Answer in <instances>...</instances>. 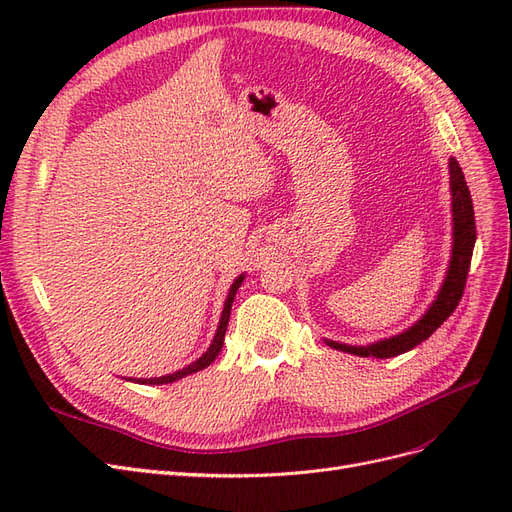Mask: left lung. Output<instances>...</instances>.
Returning <instances> with one entry per match:
<instances>
[{
    "label": "left lung",
    "mask_w": 512,
    "mask_h": 512,
    "mask_svg": "<svg viewBox=\"0 0 512 512\" xmlns=\"http://www.w3.org/2000/svg\"><path fill=\"white\" fill-rule=\"evenodd\" d=\"M448 173H451V194H453V256L436 301L431 303L425 316L416 324H412V327L404 333L382 339V342L369 344V346H346V344L331 342V339H324L331 348L350 352L356 356L391 359V356L404 354L416 348L421 342H425V339L455 312V307L463 297V288H466V280H468L472 252L476 243V222H474V207H472L468 183L455 158H451V162H448Z\"/></svg>",
    "instance_id": "8db88e82"
}]
</instances>
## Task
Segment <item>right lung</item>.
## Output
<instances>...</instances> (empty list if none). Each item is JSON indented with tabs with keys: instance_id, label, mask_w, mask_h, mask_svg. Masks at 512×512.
Returning <instances> with one entry per match:
<instances>
[{
	"instance_id": "add662e5",
	"label": "right lung",
	"mask_w": 512,
	"mask_h": 512,
	"mask_svg": "<svg viewBox=\"0 0 512 512\" xmlns=\"http://www.w3.org/2000/svg\"><path fill=\"white\" fill-rule=\"evenodd\" d=\"M243 277H245V275H239L237 280L232 282L230 292H228V297H226V303H224V309H222V318H220V324H218V333H215L209 350H207L203 356H200V359H196V361H194L192 365H188V367H183V369L175 371V374H168V376H162V378H138V380L134 378V382H141V384H168V382L181 380V378H185V376L196 374V371H200V369L209 367V365L215 361V356L220 354L222 346H224V335H226V327H228V320H230V307H232V301H235V294H237V290H239V286H241V282H243ZM130 380H132V378H130Z\"/></svg>"
}]
</instances>
